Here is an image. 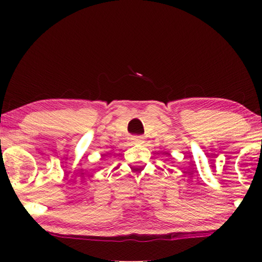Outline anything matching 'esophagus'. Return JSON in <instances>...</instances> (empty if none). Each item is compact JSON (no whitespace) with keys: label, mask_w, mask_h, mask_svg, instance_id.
<instances>
[{"label":"esophagus","mask_w":262,"mask_h":262,"mask_svg":"<svg viewBox=\"0 0 262 262\" xmlns=\"http://www.w3.org/2000/svg\"><path fill=\"white\" fill-rule=\"evenodd\" d=\"M142 140H143V137L140 136V135H135V136L132 137L133 143H139V142H142Z\"/></svg>","instance_id":"esophagus-1"}]
</instances>
